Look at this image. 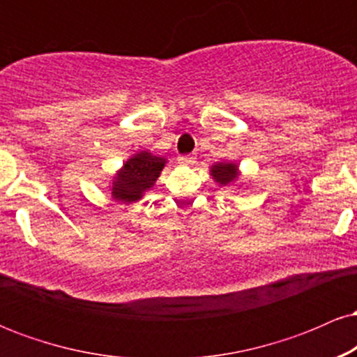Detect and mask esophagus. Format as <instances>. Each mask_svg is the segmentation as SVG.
<instances>
[{"mask_svg":"<svg viewBox=\"0 0 357 357\" xmlns=\"http://www.w3.org/2000/svg\"><path fill=\"white\" fill-rule=\"evenodd\" d=\"M178 161H179V165H183V166H191L196 162V158L195 155H179Z\"/></svg>","mask_w":357,"mask_h":357,"instance_id":"obj_1","label":"esophagus"}]
</instances>
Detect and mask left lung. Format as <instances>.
<instances>
[{"label": "left lung", "instance_id": "left-lung-1", "mask_svg": "<svg viewBox=\"0 0 357 357\" xmlns=\"http://www.w3.org/2000/svg\"><path fill=\"white\" fill-rule=\"evenodd\" d=\"M211 176L216 183L221 184V186H228L233 181H236L238 178V166L235 162H216V165L211 166Z\"/></svg>", "mask_w": 357, "mask_h": 357}]
</instances>
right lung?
Here are the masks:
<instances>
[{
	"instance_id": "obj_1",
	"label": "right lung",
	"mask_w": 357,
	"mask_h": 357,
	"mask_svg": "<svg viewBox=\"0 0 357 357\" xmlns=\"http://www.w3.org/2000/svg\"><path fill=\"white\" fill-rule=\"evenodd\" d=\"M165 165L166 158L153 155L147 151L134 154L114 176L112 186H110L112 198L126 204L141 199L144 192L154 186Z\"/></svg>"
}]
</instances>
